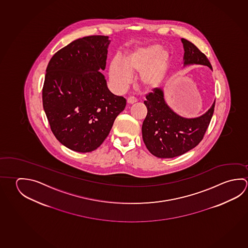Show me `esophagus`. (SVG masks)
Returning a JSON list of instances; mask_svg holds the SVG:
<instances>
[{"mask_svg":"<svg viewBox=\"0 0 248 248\" xmlns=\"http://www.w3.org/2000/svg\"><path fill=\"white\" fill-rule=\"evenodd\" d=\"M138 101V99L135 97V96H130L128 99H127V103L129 104V105H132V104H134Z\"/></svg>","mask_w":248,"mask_h":248,"instance_id":"34e87169","label":"esophagus"}]
</instances>
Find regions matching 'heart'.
Segmentation results:
<instances>
[{"label":"heart","mask_w":248,"mask_h":248,"mask_svg":"<svg viewBox=\"0 0 248 248\" xmlns=\"http://www.w3.org/2000/svg\"><path fill=\"white\" fill-rule=\"evenodd\" d=\"M158 44L138 47L124 54L120 62L113 61L109 66V78L118 90L125 89L130 76L140 73L139 84L152 90L160 84L165 77L169 61V53Z\"/></svg>","instance_id":"b5f03b06"}]
</instances>
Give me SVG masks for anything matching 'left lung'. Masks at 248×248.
<instances>
[{
	"label": "left lung",
	"mask_w": 248,
	"mask_h": 248,
	"mask_svg": "<svg viewBox=\"0 0 248 248\" xmlns=\"http://www.w3.org/2000/svg\"><path fill=\"white\" fill-rule=\"evenodd\" d=\"M185 49L184 65L202 64L213 70L208 58L194 44L181 39ZM147 115L142 125L143 143L152 155L160 158L180 156L197 146L204 138L213 118L215 102L199 118H185L175 113L165 103L158 88L146 95L143 102Z\"/></svg>",
	"instance_id": "8db88e82"
}]
</instances>
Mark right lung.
Segmentation results:
<instances>
[{
  "label": "right lung",
  "mask_w": 248,
  "mask_h": 248,
  "mask_svg": "<svg viewBox=\"0 0 248 248\" xmlns=\"http://www.w3.org/2000/svg\"><path fill=\"white\" fill-rule=\"evenodd\" d=\"M108 38L75 40L51 57L46 69L44 111L57 140L75 152L99 147L125 108V98L109 92L99 71L106 66Z\"/></svg>",
  "instance_id": "obj_1"
}]
</instances>
